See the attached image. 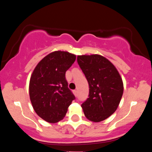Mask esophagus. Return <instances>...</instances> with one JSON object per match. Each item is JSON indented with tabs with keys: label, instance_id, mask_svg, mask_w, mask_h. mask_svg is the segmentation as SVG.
I'll return each mask as SVG.
<instances>
[{
	"label": "esophagus",
	"instance_id": "obj_1",
	"mask_svg": "<svg viewBox=\"0 0 152 152\" xmlns=\"http://www.w3.org/2000/svg\"><path fill=\"white\" fill-rule=\"evenodd\" d=\"M73 92H74L75 96H77V94H78L77 90H74V91H73Z\"/></svg>",
	"mask_w": 152,
	"mask_h": 152
}]
</instances>
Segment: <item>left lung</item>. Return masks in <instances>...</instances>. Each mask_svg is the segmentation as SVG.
Instances as JSON below:
<instances>
[{
  "instance_id": "8db88e82",
  "label": "left lung",
  "mask_w": 152,
  "mask_h": 152,
  "mask_svg": "<svg viewBox=\"0 0 152 152\" xmlns=\"http://www.w3.org/2000/svg\"><path fill=\"white\" fill-rule=\"evenodd\" d=\"M77 62L89 86L88 98L81 104L85 116L100 122L115 112L124 91L121 77L117 69L98 54L77 56Z\"/></svg>"
}]
</instances>
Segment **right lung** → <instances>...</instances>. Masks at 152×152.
Listing matches in <instances>:
<instances>
[{"mask_svg":"<svg viewBox=\"0 0 152 152\" xmlns=\"http://www.w3.org/2000/svg\"><path fill=\"white\" fill-rule=\"evenodd\" d=\"M76 55L52 52L41 61L31 76L29 95L34 111L43 120L56 123L64 118L75 96L68 87L66 71Z\"/></svg>","mask_w":152,"mask_h":152,"instance_id":"right-lung-1","label":"right lung"}]
</instances>
